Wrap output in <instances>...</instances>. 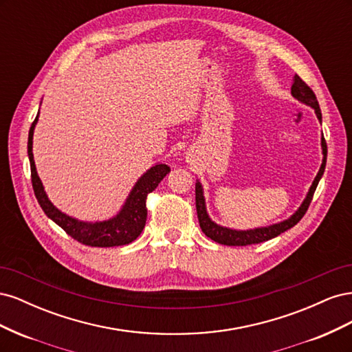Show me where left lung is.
I'll use <instances>...</instances> for the list:
<instances>
[{
    "label": "left lung",
    "instance_id": "left-lung-1",
    "mask_svg": "<svg viewBox=\"0 0 352 352\" xmlns=\"http://www.w3.org/2000/svg\"><path fill=\"white\" fill-rule=\"evenodd\" d=\"M291 94H292V97L296 98L298 101H301L302 104L310 105L311 109H314L317 119L322 122V111H320V107H318V101L316 98L313 89L308 87V85L300 76H298V74H295L294 76ZM322 153H323V162H322L320 170H318L316 179L313 180V185L310 186V190H308V194H307L305 199L302 201L300 208H298L289 219H286L280 223H276V225L265 226V228H255V229H250V230H236V229H229V228L217 225V223L212 221L208 216L207 208H206L204 190H202V185L199 180H197L195 204H197L198 221H199V226H201L202 232H204L210 239H212L214 242H219L221 245H229V247H245V245H252V243H260L264 241H269L274 236L280 235V233H283L285 230L294 228L296 223L304 217L308 207H310V202L313 199L314 190L318 185V180L322 179V176L324 173L327 145H326V141L323 136H322Z\"/></svg>",
    "mask_w": 352,
    "mask_h": 352
}]
</instances>
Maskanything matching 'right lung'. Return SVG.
Segmentation results:
<instances>
[{
	"mask_svg": "<svg viewBox=\"0 0 352 352\" xmlns=\"http://www.w3.org/2000/svg\"><path fill=\"white\" fill-rule=\"evenodd\" d=\"M36 119L32 123L28 138V155L30 162V177L32 186H34L35 197L39 202L41 208L45 214L65 230L67 235L78 242L88 245V247H119L135 241L141 235L146 221V197L158 186L164 176L170 172L167 164H155L150 170L138 179V182L132 188L129 197L126 198L122 210L109 220L104 221H82L74 217H70L61 212L54 204L48 199L44 186L36 173L34 153H32V144H34V131L38 122Z\"/></svg>",
	"mask_w": 352,
	"mask_h": 352,
	"instance_id": "1",
	"label": "right lung"
}]
</instances>
